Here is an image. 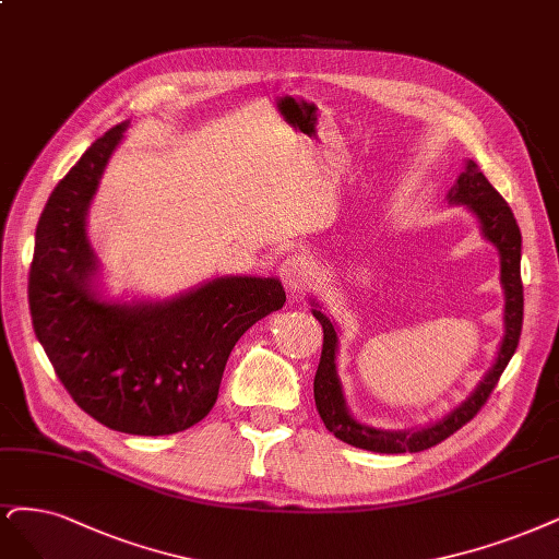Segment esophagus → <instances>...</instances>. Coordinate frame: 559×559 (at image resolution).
Instances as JSON below:
<instances>
[{
    "label": "esophagus",
    "mask_w": 559,
    "mask_h": 559,
    "mask_svg": "<svg viewBox=\"0 0 559 559\" xmlns=\"http://www.w3.org/2000/svg\"><path fill=\"white\" fill-rule=\"evenodd\" d=\"M280 277H282V282L286 284L288 292H292V294H300V292H305V288L310 286V282L314 280V267H312V263L307 261L305 257L292 254V257H286V259L282 261V265H280Z\"/></svg>",
    "instance_id": "34e87169"
}]
</instances>
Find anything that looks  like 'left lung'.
I'll use <instances>...</instances> for the list:
<instances>
[{
    "label": "left lung",
    "mask_w": 559,
    "mask_h": 559,
    "mask_svg": "<svg viewBox=\"0 0 559 559\" xmlns=\"http://www.w3.org/2000/svg\"><path fill=\"white\" fill-rule=\"evenodd\" d=\"M449 201L467 205L472 213L480 222V230L484 236L499 249V263H502V286H504V340L497 352V360L488 374L480 379L476 391L455 407L451 414H447L441 420L432 423L428 428L412 430V432H389L365 426V423L356 420L342 395V383L337 379V331L333 321L321 314V310H312V314L319 319L323 329V346H321V360L314 377V402L323 426L329 428L337 439L346 441L356 449L374 451V453H418L430 447H437L439 441H444L453 432L469 423L478 409L484 407L486 400L490 397L492 389L497 386L499 377H502L504 368L509 365L511 356L515 354L518 340H521L523 331V280H521V228L515 224V217L511 213L509 203L499 197V191L488 182L478 166L467 159L465 170L460 173L455 187L449 191Z\"/></svg>",
    "instance_id": "8db88e82"
}]
</instances>
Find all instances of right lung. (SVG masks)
<instances>
[{
    "label": "right lung",
    "mask_w": 559,
    "mask_h": 559,
    "mask_svg": "<svg viewBox=\"0 0 559 559\" xmlns=\"http://www.w3.org/2000/svg\"><path fill=\"white\" fill-rule=\"evenodd\" d=\"M129 122L108 129L52 189L29 267L34 333L79 407L106 428L159 437L215 407L226 360L247 329L282 310L275 277H217L166 302L96 296L87 207Z\"/></svg>",
    "instance_id": "add662e5"
}]
</instances>
